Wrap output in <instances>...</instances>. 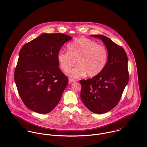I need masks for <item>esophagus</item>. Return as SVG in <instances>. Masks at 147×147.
<instances>
[{"mask_svg": "<svg viewBox=\"0 0 147 147\" xmlns=\"http://www.w3.org/2000/svg\"><path fill=\"white\" fill-rule=\"evenodd\" d=\"M76 81H77V80H74V79H71V78L69 79V84H72L73 82H76Z\"/></svg>", "mask_w": 147, "mask_h": 147, "instance_id": "34e87169", "label": "esophagus"}]
</instances>
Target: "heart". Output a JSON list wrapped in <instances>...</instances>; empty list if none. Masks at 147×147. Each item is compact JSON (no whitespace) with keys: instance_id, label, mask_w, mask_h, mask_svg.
Listing matches in <instances>:
<instances>
[{"instance_id":"1","label":"heart","mask_w":147,"mask_h":147,"mask_svg":"<svg viewBox=\"0 0 147 147\" xmlns=\"http://www.w3.org/2000/svg\"><path fill=\"white\" fill-rule=\"evenodd\" d=\"M67 51L60 50L57 59L65 72L77 63L78 64L67 74L74 78L85 76L95 77L105 69L108 60V52L103 45L85 37H80L69 43Z\"/></svg>"}]
</instances>
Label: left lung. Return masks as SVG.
Masks as SVG:
<instances>
[{"mask_svg": "<svg viewBox=\"0 0 147 147\" xmlns=\"http://www.w3.org/2000/svg\"><path fill=\"white\" fill-rule=\"evenodd\" d=\"M100 38L108 51V60L103 71L86 80H81V98L89 110L104 114L119 102L129 80L128 58L124 49L103 35H91Z\"/></svg>", "mask_w": 147, "mask_h": 147, "instance_id": "left-lung-1", "label": "left lung"}]
</instances>
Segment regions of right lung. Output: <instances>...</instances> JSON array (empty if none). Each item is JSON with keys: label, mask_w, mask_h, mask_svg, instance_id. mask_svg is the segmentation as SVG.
Instances as JSON below:
<instances>
[{"label": "right lung", "mask_w": 147, "mask_h": 147, "mask_svg": "<svg viewBox=\"0 0 147 147\" xmlns=\"http://www.w3.org/2000/svg\"><path fill=\"white\" fill-rule=\"evenodd\" d=\"M71 38L62 33H44L20 49L14 78L22 100L32 111L47 114L59 103L68 78L59 67L57 54Z\"/></svg>", "instance_id": "obj_1"}]
</instances>
